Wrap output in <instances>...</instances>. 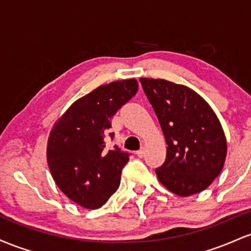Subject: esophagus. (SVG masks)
Masks as SVG:
<instances>
[{
  "label": "esophagus",
  "instance_id": "esophagus-1",
  "mask_svg": "<svg viewBox=\"0 0 251 251\" xmlns=\"http://www.w3.org/2000/svg\"><path fill=\"white\" fill-rule=\"evenodd\" d=\"M145 151H146L145 147H141V148L139 149V151H136L137 156H139V157H143V156H145Z\"/></svg>",
  "mask_w": 251,
  "mask_h": 251
}]
</instances>
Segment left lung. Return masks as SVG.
I'll use <instances>...</instances> for the list:
<instances>
[{"mask_svg": "<svg viewBox=\"0 0 251 251\" xmlns=\"http://www.w3.org/2000/svg\"><path fill=\"white\" fill-rule=\"evenodd\" d=\"M167 143L157 179L180 197L204 191L219 176L226 139L209 103L192 89L165 79L140 78Z\"/></svg>", "mask_w": 251, "mask_h": 251, "instance_id": "obj_1", "label": "left lung"}]
</instances>
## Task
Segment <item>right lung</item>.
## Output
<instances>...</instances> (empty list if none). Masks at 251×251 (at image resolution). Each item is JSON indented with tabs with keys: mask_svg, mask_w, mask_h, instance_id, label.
<instances>
[{
	"mask_svg": "<svg viewBox=\"0 0 251 251\" xmlns=\"http://www.w3.org/2000/svg\"><path fill=\"white\" fill-rule=\"evenodd\" d=\"M137 89L136 79L98 86L75 100L50 130L47 141L50 174L61 192L81 207L100 209L120 186L129 154L117 146L108 151L104 139L111 117Z\"/></svg>",
	"mask_w": 251,
	"mask_h": 251,
	"instance_id": "obj_1",
	"label": "right lung"
}]
</instances>
